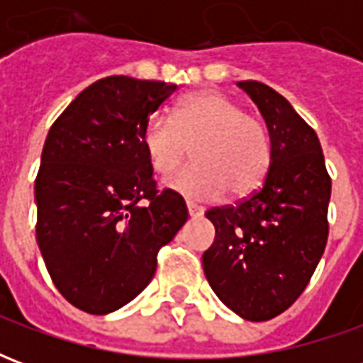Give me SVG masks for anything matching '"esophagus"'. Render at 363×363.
<instances>
[{
    "label": "esophagus",
    "instance_id": "1",
    "mask_svg": "<svg viewBox=\"0 0 363 363\" xmlns=\"http://www.w3.org/2000/svg\"><path fill=\"white\" fill-rule=\"evenodd\" d=\"M186 208H189L190 218H202V216H204V208L194 204V202H186Z\"/></svg>",
    "mask_w": 363,
    "mask_h": 363
}]
</instances>
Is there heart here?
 Segmentation results:
<instances>
[{"instance_id": "b5f03b06", "label": "heart", "mask_w": 363, "mask_h": 363, "mask_svg": "<svg viewBox=\"0 0 363 363\" xmlns=\"http://www.w3.org/2000/svg\"><path fill=\"white\" fill-rule=\"evenodd\" d=\"M143 150L159 177L171 174L194 153V163L169 179L182 196L210 200L225 194L247 196L260 186L270 167V135L257 116L220 91L184 95L173 118L155 114L142 132Z\"/></svg>"}]
</instances>
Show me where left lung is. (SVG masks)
<instances>
[{"instance_id":"obj_1","label":"left lung","mask_w":363,"mask_h":363,"mask_svg":"<svg viewBox=\"0 0 363 363\" xmlns=\"http://www.w3.org/2000/svg\"><path fill=\"white\" fill-rule=\"evenodd\" d=\"M270 134L264 182L235 206L206 212L216 228L202 264L210 286L247 320L274 319L311 280L328 237L330 177L319 138L284 96L260 82H239Z\"/></svg>"}]
</instances>
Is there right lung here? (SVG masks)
Masks as SVG:
<instances>
[{
    "mask_svg": "<svg viewBox=\"0 0 363 363\" xmlns=\"http://www.w3.org/2000/svg\"><path fill=\"white\" fill-rule=\"evenodd\" d=\"M177 85L99 79L52 124L35 181L36 243L69 303L106 315L150 284L157 252L189 220L184 198L157 190L142 132Z\"/></svg>",
    "mask_w": 363,
    "mask_h": 363,
    "instance_id": "1",
    "label": "right lung"
}]
</instances>
